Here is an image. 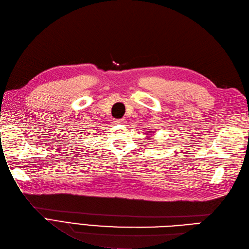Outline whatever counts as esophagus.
<instances>
[{"label":"esophagus","instance_id":"obj_1","mask_svg":"<svg viewBox=\"0 0 249 249\" xmlns=\"http://www.w3.org/2000/svg\"><path fill=\"white\" fill-rule=\"evenodd\" d=\"M117 124H125L126 123V119H124V118H122V119H118V120H116L115 121Z\"/></svg>","mask_w":249,"mask_h":249}]
</instances>
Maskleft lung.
<instances>
[{"label": "left lung", "instance_id": "8db88e82", "mask_svg": "<svg viewBox=\"0 0 249 249\" xmlns=\"http://www.w3.org/2000/svg\"><path fill=\"white\" fill-rule=\"evenodd\" d=\"M150 135H151V134H150Z\"/></svg>", "mask_w": 249, "mask_h": 249}]
</instances>
